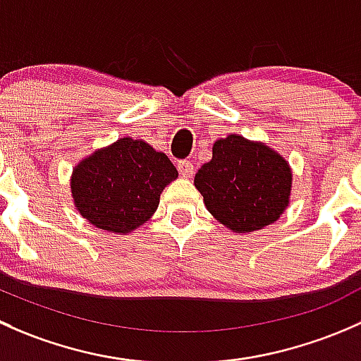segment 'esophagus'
<instances>
[{"label": "esophagus", "instance_id": "1", "mask_svg": "<svg viewBox=\"0 0 361 361\" xmlns=\"http://www.w3.org/2000/svg\"><path fill=\"white\" fill-rule=\"evenodd\" d=\"M177 169H179V173L182 177H191L195 173V165L191 161H185V159L177 163Z\"/></svg>", "mask_w": 361, "mask_h": 361}]
</instances>
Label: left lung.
Instances as JSON below:
<instances>
[{
  "label": "left lung",
  "mask_w": 361,
  "mask_h": 361,
  "mask_svg": "<svg viewBox=\"0 0 361 361\" xmlns=\"http://www.w3.org/2000/svg\"><path fill=\"white\" fill-rule=\"evenodd\" d=\"M195 185L221 224L236 233H252L283 214L292 172L288 163L264 144L228 135L214 144L212 159L198 170Z\"/></svg>",
  "instance_id": "8db88e82"
}]
</instances>
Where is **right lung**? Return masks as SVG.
Returning a JSON list of instances; mask_svg holds the SVG:
<instances>
[{"instance_id":"1","label":"right lung","mask_w":361,"mask_h":361,"mask_svg":"<svg viewBox=\"0 0 361 361\" xmlns=\"http://www.w3.org/2000/svg\"><path fill=\"white\" fill-rule=\"evenodd\" d=\"M177 179L169 156L144 140L123 137L74 169L71 191L80 214L95 228L128 233L158 208L163 189Z\"/></svg>"}]
</instances>
